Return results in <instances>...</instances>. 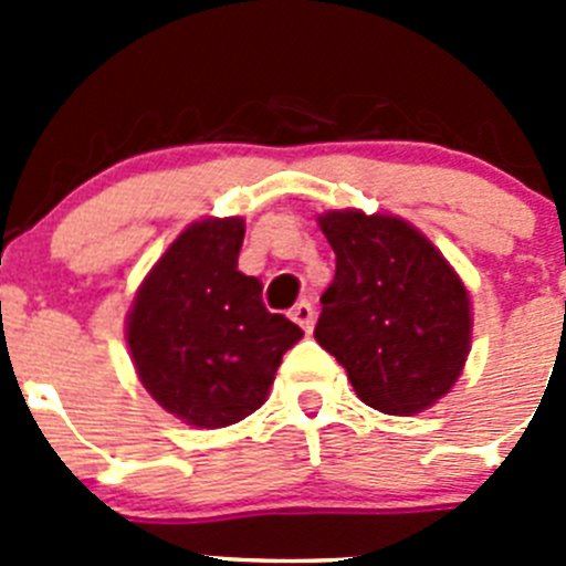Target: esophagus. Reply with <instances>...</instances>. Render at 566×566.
I'll use <instances>...</instances> for the list:
<instances>
[{"label": "esophagus", "mask_w": 566, "mask_h": 566, "mask_svg": "<svg viewBox=\"0 0 566 566\" xmlns=\"http://www.w3.org/2000/svg\"><path fill=\"white\" fill-rule=\"evenodd\" d=\"M314 317H317V314H314V306H312V303H308V300H303V303H297V306L292 308V319L306 334L314 328Z\"/></svg>", "instance_id": "34e87169"}]
</instances>
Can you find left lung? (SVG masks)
<instances>
[{"mask_svg": "<svg viewBox=\"0 0 566 566\" xmlns=\"http://www.w3.org/2000/svg\"><path fill=\"white\" fill-rule=\"evenodd\" d=\"M319 229L337 254L314 339L348 371L365 405L394 417L451 391L470 352V297L419 229L394 214L334 209Z\"/></svg>", "mask_w": 566, "mask_h": 566, "instance_id": "1", "label": "left lung"}]
</instances>
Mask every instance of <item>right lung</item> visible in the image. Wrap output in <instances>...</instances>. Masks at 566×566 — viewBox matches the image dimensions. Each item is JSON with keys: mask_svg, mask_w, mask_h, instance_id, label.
Segmentation results:
<instances>
[{"mask_svg": "<svg viewBox=\"0 0 566 566\" xmlns=\"http://www.w3.org/2000/svg\"><path fill=\"white\" fill-rule=\"evenodd\" d=\"M240 218L184 229L144 277L127 314L138 379L164 411L227 428L266 402L300 326L263 306V283L238 272Z\"/></svg>", "mask_w": 566, "mask_h": 566, "instance_id": "obj_1", "label": "right lung"}]
</instances>
